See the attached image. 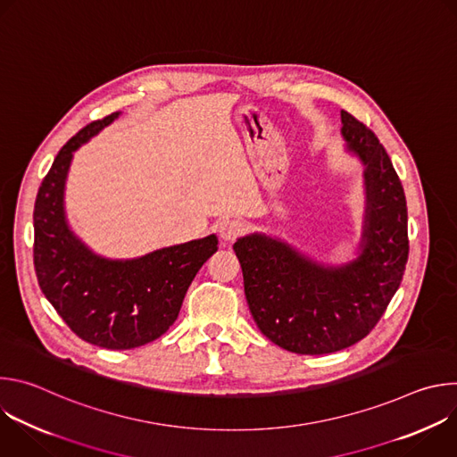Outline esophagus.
<instances>
[{"mask_svg":"<svg viewBox=\"0 0 457 457\" xmlns=\"http://www.w3.org/2000/svg\"><path fill=\"white\" fill-rule=\"evenodd\" d=\"M244 233V222L238 219H224L219 224V235L224 240H235Z\"/></svg>","mask_w":457,"mask_h":457,"instance_id":"1","label":"esophagus"}]
</instances>
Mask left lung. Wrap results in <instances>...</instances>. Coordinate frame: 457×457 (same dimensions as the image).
Returning <instances> with one entry per match:
<instances>
[{"label": "left lung", "instance_id": "left-lung-1", "mask_svg": "<svg viewBox=\"0 0 457 457\" xmlns=\"http://www.w3.org/2000/svg\"><path fill=\"white\" fill-rule=\"evenodd\" d=\"M342 136L365 166L360 256L321 266L289 244L253 233L233 249L260 333L296 354H329L365 338L398 291L409 258L402 180L370 128L342 110Z\"/></svg>", "mask_w": 457, "mask_h": 457}]
</instances>
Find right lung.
<instances>
[{
    "instance_id": "obj_1",
    "label": "right lung",
    "mask_w": 457,
    "mask_h": 457,
    "mask_svg": "<svg viewBox=\"0 0 457 457\" xmlns=\"http://www.w3.org/2000/svg\"><path fill=\"white\" fill-rule=\"evenodd\" d=\"M117 115L87 124L59 150L34 206V268L43 295L81 340L112 351L162 337L177 320L191 280L219 244L210 235L134 260H108L71 231L62 193L72 154Z\"/></svg>"
}]
</instances>
